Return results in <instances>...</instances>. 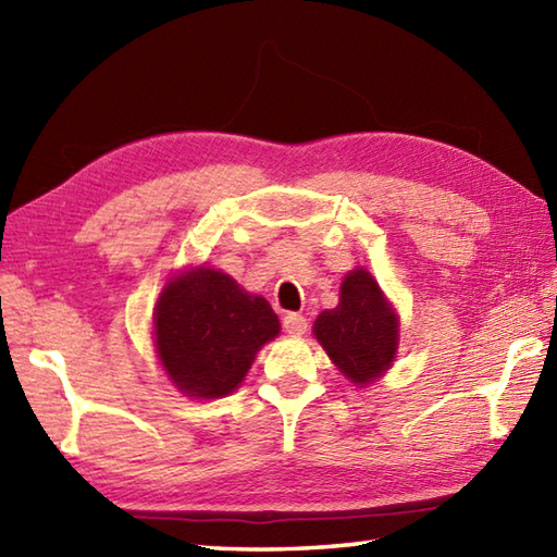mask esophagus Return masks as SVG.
<instances>
[{
	"label": "esophagus",
	"mask_w": 557,
	"mask_h": 557,
	"mask_svg": "<svg viewBox=\"0 0 557 557\" xmlns=\"http://www.w3.org/2000/svg\"><path fill=\"white\" fill-rule=\"evenodd\" d=\"M282 325H285L289 335H304L306 327H309V323H306V318L301 313H287L282 318Z\"/></svg>",
	"instance_id": "obj_1"
}]
</instances>
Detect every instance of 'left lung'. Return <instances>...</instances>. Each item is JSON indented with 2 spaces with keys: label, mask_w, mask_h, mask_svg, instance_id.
<instances>
[{
  "label": "left lung",
  "mask_w": 557,
  "mask_h": 557,
  "mask_svg": "<svg viewBox=\"0 0 557 557\" xmlns=\"http://www.w3.org/2000/svg\"><path fill=\"white\" fill-rule=\"evenodd\" d=\"M313 335L347 381L369 385L393 366L399 318L369 270L342 280L339 304L315 318Z\"/></svg>",
  "instance_id": "left-lung-1"
}]
</instances>
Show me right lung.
<instances>
[{
	"label": "right lung",
	"instance_id": "obj_1",
	"mask_svg": "<svg viewBox=\"0 0 557 557\" xmlns=\"http://www.w3.org/2000/svg\"><path fill=\"white\" fill-rule=\"evenodd\" d=\"M152 323L162 369L180 393L196 399L234 393L260 347L280 333L263 297L208 265L188 268L164 285Z\"/></svg>",
	"mask_w": 557,
	"mask_h": 557
}]
</instances>
